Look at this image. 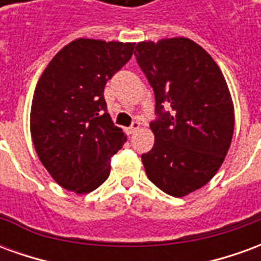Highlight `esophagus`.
I'll list each match as a JSON object with an SVG mask.
<instances>
[{"label": "esophagus", "mask_w": 261, "mask_h": 261, "mask_svg": "<svg viewBox=\"0 0 261 261\" xmlns=\"http://www.w3.org/2000/svg\"><path fill=\"white\" fill-rule=\"evenodd\" d=\"M140 125H141V123H140V121H134V123L131 124V127H128V128H127V134H128V136H130V134H134V133H136L138 128H140Z\"/></svg>", "instance_id": "esophagus-1"}]
</instances>
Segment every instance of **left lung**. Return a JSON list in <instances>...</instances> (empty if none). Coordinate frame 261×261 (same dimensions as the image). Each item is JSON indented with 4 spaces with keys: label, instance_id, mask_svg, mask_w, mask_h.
I'll list each match as a JSON object with an SVG mask.
<instances>
[{
    "label": "left lung",
    "instance_id": "1",
    "mask_svg": "<svg viewBox=\"0 0 261 261\" xmlns=\"http://www.w3.org/2000/svg\"><path fill=\"white\" fill-rule=\"evenodd\" d=\"M136 50L158 114L142 164L162 192L185 197L207 185L228 153L235 127L229 88L213 57L187 37L140 42Z\"/></svg>",
    "mask_w": 261,
    "mask_h": 261
}]
</instances>
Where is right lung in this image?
<instances>
[{"label": "right lung", "instance_id": "1", "mask_svg": "<svg viewBox=\"0 0 261 261\" xmlns=\"http://www.w3.org/2000/svg\"><path fill=\"white\" fill-rule=\"evenodd\" d=\"M133 51L134 43L81 37L61 48L39 78L32 141L43 166L67 190L85 194L97 189L127 141L108 113L103 92Z\"/></svg>", "mask_w": 261, "mask_h": 261}]
</instances>
